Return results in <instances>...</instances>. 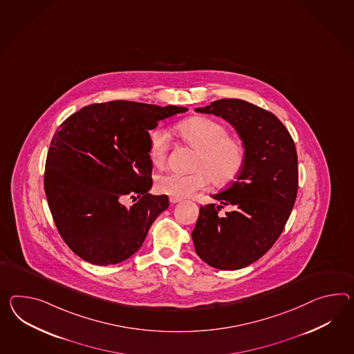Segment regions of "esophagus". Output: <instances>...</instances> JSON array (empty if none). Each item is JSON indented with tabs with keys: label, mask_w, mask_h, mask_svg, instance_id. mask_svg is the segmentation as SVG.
Returning a JSON list of instances; mask_svg holds the SVG:
<instances>
[{
	"label": "esophagus",
	"mask_w": 354,
	"mask_h": 354,
	"mask_svg": "<svg viewBox=\"0 0 354 354\" xmlns=\"http://www.w3.org/2000/svg\"><path fill=\"white\" fill-rule=\"evenodd\" d=\"M180 198H175V197H170V203H178V202H180Z\"/></svg>",
	"instance_id": "34e87169"
}]
</instances>
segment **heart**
<instances>
[{
    "instance_id": "1",
    "label": "heart",
    "mask_w": 354,
    "mask_h": 354,
    "mask_svg": "<svg viewBox=\"0 0 354 354\" xmlns=\"http://www.w3.org/2000/svg\"><path fill=\"white\" fill-rule=\"evenodd\" d=\"M181 140L197 151L189 174L166 173L156 180V189L162 194L187 198L206 189L209 180L217 187L233 183L243 170L245 149L239 139L229 137V130L218 121L194 118L175 127ZM170 151V136L156 129L149 136V157L155 166H162Z\"/></svg>"
}]
</instances>
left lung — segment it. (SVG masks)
Returning <instances> with one entry per match:
<instances>
[{"label": "left lung", "instance_id": "1", "mask_svg": "<svg viewBox=\"0 0 354 354\" xmlns=\"http://www.w3.org/2000/svg\"><path fill=\"white\" fill-rule=\"evenodd\" d=\"M196 111L229 121L243 140L245 161L236 180L211 196L221 205L199 208L192 233L194 248L212 268H245L275 244L293 209L298 192L295 145L274 113L247 101L225 98ZM224 205L231 211L218 216Z\"/></svg>", "mask_w": 354, "mask_h": 354}]
</instances>
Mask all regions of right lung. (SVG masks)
I'll list each match as a JSON object with an SVG mask.
<instances>
[{
  "instance_id": "1",
  "label": "right lung",
  "mask_w": 354,
  "mask_h": 354,
  "mask_svg": "<svg viewBox=\"0 0 354 354\" xmlns=\"http://www.w3.org/2000/svg\"><path fill=\"white\" fill-rule=\"evenodd\" d=\"M187 107L111 101L89 104L56 130L44 192L61 238L79 257L107 266L140 248L167 196H152L149 130ZM127 196L137 200L122 205Z\"/></svg>"
}]
</instances>
